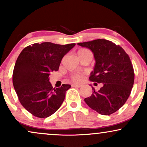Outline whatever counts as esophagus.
Listing matches in <instances>:
<instances>
[{
    "mask_svg": "<svg viewBox=\"0 0 147 147\" xmlns=\"http://www.w3.org/2000/svg\"><path fill=\"white\" fill-rule=\"evenodd\" d=\"M72 87H77V88H79L82 86V85L81 84H72Z\"/></svg>",
    "mask_w": 147,
    "mask_h": 147,
    "instance_id": "1",
    "label": "esophagus"
}]
</instances>
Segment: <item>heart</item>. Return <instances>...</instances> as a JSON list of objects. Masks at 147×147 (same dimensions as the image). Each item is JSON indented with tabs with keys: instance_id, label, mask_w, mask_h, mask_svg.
Instances as JSON below:
<instances>
[{
	"instance_id": "1",
	"label": "heart",
	"mask_w": 147,
	"mask_h": 147,
	"mask_svg": "<svg viewBox=\"0 0 147 147\" xmlns=\"http://www.w3.org/2000/svg\"><path fill=\"white\" fill-rule=\"evenodd\" d=\"M87 51H88L87 49L81 48V49H79V50H78V52H77V55H79V54H81V53H84V52H87ZM70 79H71V80L73 81V82H82V79H83V76H82V74H79V73L74 74V75L70 76Z\"/></svg>"
}]
</instances>
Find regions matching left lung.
<instances>
[{
	"instance_id": "left-lung-1",
	"label": "left lung",
	"mask_w": 147,
	"mask_h": 147,
	"mask_svg": "<svg viewBox=\"0 0 147 147\" xmlns=\"http://www.w3.org/2000/svg\"><path fill=\"white\" fill-rule=\"evenodd\" d=\"M90 49L95 59L94 70L89 79L102 83L98 91L84 99L92 110L109 115L119 110L129 98L134 83V70L129 56L119 45L106 39L77 43Z\"/></svg>"
}]
</instances>
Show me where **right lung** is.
<instances>
[{
  "label": "right lung",
  "instance_id": "obj_1",
  "mask_svg": "<svg viewBox=\"0 0 147 147\" xmlns=\"http://www.w3.org/2000/svg\"><path fill=\"white\" fill-rule=\"evenodd\" d=\"M75 43L59 45L50 42L34 43L25 48L15 63L12 81L22 106L34 116L48 117L59 109L71 86L53 88L50 72L57 71L62 58Z\"/></svg>",
  "mask_w": 147,
  "mask_h": 147
}]
</instances>
